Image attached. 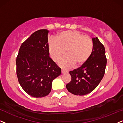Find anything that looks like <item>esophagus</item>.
I'll list each match as a JSON object with an SVG mask.
<instances>
[{
	"label": "esophagus",
	"instance_id": "obj_1",
	"mask_svg": "<svg viewBox=\"0 0 123 123\" xmlns=\"http://www.w3.org/2000/svg\"><path fill=\"white\" fill-rule=\"evenodd\" d=\"M61 73H62V74H64V73H68V71H67V70H65L62 69V70H61Z\"/></svg>",
	"mask_w": 123,
	"mask_h": 123
}]
</instances>
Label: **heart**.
<instances>
[{
	"label": "heart",
	"instance_id": "1",
	"mask_svg": "<svg viewBox=\"0 0 123 123\" xmlns=\"http://www.w3.org/2000/svg\"><path fill=\"white\" fill-rule=\"evenodd\" d=\"M92 40L88 36L77 31H66L57 35L56 39L48 41V49L51 58L58 62L65 54L67 55L60 61V65L66 69L85 65L92 54Z\"/></svg>",
	"mask_w": 123,
	"mask_h": 123
}]
</instances>
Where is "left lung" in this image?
Instances as JSON below:
<instances>
[{"instance_id": "obj_1", "label": "left lung", "mask_w": 123, "mask_h": 123, "mask_svg": "<svg viewBox=\"0 0 123 123\" xmlns=\"http://www.w3.org/2000/svg\"><path fill=\"white\" fill-rule=\"evenodd\" d=\"M93 51L91 57L83 66L70 71L71 80L66 85L71 94L85 95L94 90L103 78L107 65L103 45L97 37L92 38Z\"/></svg>"}]
</instances>
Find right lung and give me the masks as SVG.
Returning a JSON list of instances; mask_svg holds the SVG:
<instances>
[{
  "mask_svg": "<svg viewBox=\"0 0 123 123\" xmlns=\"http://www.w3.org/2000/svg\"><path fill=\"white\" fill-rule=\"evenodd\" d=\"M45 29L36 31L23 42L16 57V74L20 86L29 95L41 98L52 90V81L61 69L49 57Z\"/></svg>",
  "mask_w": 123,
  "mask_h": 123,
  "instance_id": "add662e5",
  "label": "right lung"
}]
</instances>
